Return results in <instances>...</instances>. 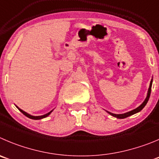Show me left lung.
Returning a JSON list of instances; mask_svg holds the SVG:
<instances>
[{"label": "left lung", "mask_w": 159, "mask_h": 159, "mask_svg": "<svg viewBox=\"0 0 159 159\" xmlns=\"http://www.w3.org/2000/svg\"><path fill=\"white\" fill-rule=\"evenodd\" d=\"M151 85H152V80H151V83H150V87H149V89H148V96H147V98L145 99V100L143 101V103H142V104L140 105V107H138L137 108H136V109H134V110H133V111H129V112H127V113H125V114H121V115H116V114L111 113V112H108V113H109L111 115H112V116L115 117V118H127V117L130 116V115H134V114L137 113V112H139V111H140L142 109H143V107H144L145 105H146L147 103H148V100H149L150 95H151Z\"/></svg>", "instance_id": "8db88e82"}]
</instances>
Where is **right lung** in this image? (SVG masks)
<instances>
[{"instance_id": "obj_1", "label": "right lung", "mask_w": 159, "mask_h": 159, "mask_svg": "<svg viewBox=\"0 0 159 159\" xmlns=\"http://www.w3.org/2000/svg\"><path fill=\"white\" fill-rule=\"evenodd\" d=\"M19 110L20 111H21L22 113H23V115H25V116H26V117H27V118H31V119H34V120H39V119H41V118H46V117L48 116V115H49L50 114H51L52 111H50V112H48V114H46V115H41V116H33V115H29V114L26 113L25 111H22L21 109H19Z\"/></svg>"}]
</instances>
